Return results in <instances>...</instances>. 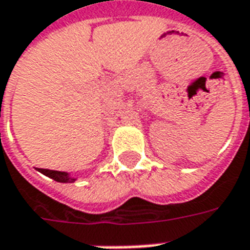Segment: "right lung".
Segmentation results:
<instances>
[{"instance_id": "obj_1", "label": "right lung", "mask_w": 250, "mask_h": 250, "mask_svg": "<svg viewBox=\"0 0 250 250\" xmlns=\"http://www.w3.org/2000/svg\"><path fill=\"white\" fill-rule=\"evenodd\" d=\"M38 171L41 173H43L46 176H49L50 179H53L55 182L59 183H73L74 179L67 176L66 172H59V171H51V169H43V168H38Z\"/></svg>"}]
</instances>
